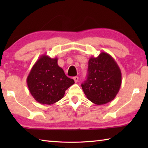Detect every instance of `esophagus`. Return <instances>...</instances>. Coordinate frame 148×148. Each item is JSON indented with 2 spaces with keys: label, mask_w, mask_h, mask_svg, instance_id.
Returning a JSON list of instances; mask_svg holds the SVG:
<instances>
[{
  "label": "esophagus",
  "mask_w": 148,
  "mask_h": 148,
  "mask_svg": "<svg viewBox=\"0 0 148 148\" xmlns=\"http://www.w3.org/2000/svg\"><path fill=\"white\" fill-rule=\"evenodd\" d=\"M73 79H74V82H76H76H78L79 77H77V76H75V77H73Z\"/></svg>",
  "instance_id": "esophagus-1"
}]
</instances>
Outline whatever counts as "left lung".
I'll return each instance as SVG.
<instances>
[{
  "label": "left lung",
  "mask_w": 148,
  "mask_h": 148,
  "mask_svg": "<svg viewBox=\"0 0 148 148\" xmlns=\"http://www.w3.org/2000/svg\"><path fill=\"white\" fill-rule=\"evenodd\" d=\"M87 71V79L82 84L87 98L97 105L114 100L121 86V72L113 57L105 52L91 57Z\"/></svg>",
  "instance_id": "1"
}]
</instances>
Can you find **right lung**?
Here are the masks:
<instances>
[{
	"instance_id": "1",
	"label": "right lung",
	"mask_w": 148,
	"mask_h": 148,
	"mask_svg": "<svg viewBox=\"0 0 148 148\" xmlns=\"http://www.w3.org/2000/svg\"><path fill=\"white\" fill-rule=\"evenodd\" d=\"M58 59L42 55L37 60L27 78L29 91L42 104H53L64 97L65 91L74 84L57 64Z\"/></svg>"
}]
</instances>
